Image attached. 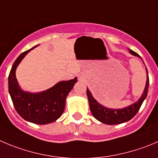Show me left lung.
I'll use <instances>...</instances> for the list:
<instances>
[{
	"label": "left lung",
	"instance_id": "obj_1",
	"mask_svg": "<svg viewBox=\"0 0 158 158\" xmlns=\"http://www.w3.org/2000/svg\"><path fill=\"white\" fill-rule=\"evenodd\" d=\"M130 52L133 56H136L139 57V54L136 53L134 51L130 49ZM141 58V57H140ZM147 82H146L145 89L140 98L138 102L134 104L131 105L130 106L122 109H111L104 107L102 105L97 102V101L93 98L91 93L89 90L87 88V95H88V101H89V106L91 112L93 116L100 121L107 125H115V124H120V123H125L129 121L136 115L142 105L143 102L148 95V88H149V77H148V72L147 70Z\"/></svg>",
	"mask_w": 158,
	"mask_h": 158
}]
</instances>
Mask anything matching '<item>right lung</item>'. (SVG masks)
Returning <instances> with one entry per match:
<instances>
[{
  "mask_svg": "<svg viewBox=\"0 0 158 158\" xmlns=\"http://www.w3.org/2000/svg\"><path fill=\"white\" fill-rule=\"evenodd\" d=\"M23 52L13 64L8 76V90L18 113L25 120L35 124H48L59 118L65 109L67 94L77 82V77L60 81L41 93L25 92L19 86L15 70L23 57L32 49Z\"/></svg>",
  "mask_w": 158,
  "mask_h": 158,
  "instance_id": "1",
  "label": "right lung"
}]
</instances>
